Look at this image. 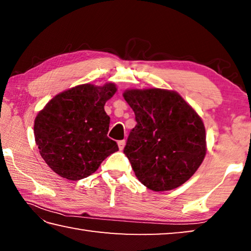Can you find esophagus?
Listing matches in <instances>:
<instances>
[{"mask_svg":"<svg viewBox=\"0 0 251 251\" xmlns=\"http://www.w3.org/2000/svg\"><path fill=\"white\" fill-rule=\"evenodd\" d=\"M125 144H126V141H125V139H123V141H120V142H118V147H120V150H121V151L124 150Z\"/></svg>","mask_w":251,"mask_h":251,"instance_id":"obj_1","label":"esophagus"}]
</instances>
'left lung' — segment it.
Instances as JSON below:
<instances>
[{"instance_id": "obj_1", "label": "left lung", "mask_w": 251, "mask_h": 251, "mask_svg": "<svg viewBox=\"0 0 251 251\" xmlns=\"http://www.w3.org/2000/svg\"><path fill=\"white\" fill-rule=\"evenodd\" d=\"M123 96L137 122L124 148L136 177L154 192L181 186L206 155L201 116L174 91L127 90Z\"/></svg>"}]
</instances>
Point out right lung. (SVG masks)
Returning <instances> with one entry per match:
<instances>
[{"instance_id": "right-lung-1", "label": "right lung", "mask_w": 251, "mask_h": 251, "mask_svg": "<svg viewBox=\"0 0 251 251\" xmlns=\"http://www.w3.org/2000/svg\"><path fill=\"white\" fill-rule=\"evenodd\" d=\"M116 91L114 83L77 85L53 97L37 114L34 137L54 173L69 180L83 179L118 151L107 137L110 118L104 109Z\"/></svg>"}]
</instances>
